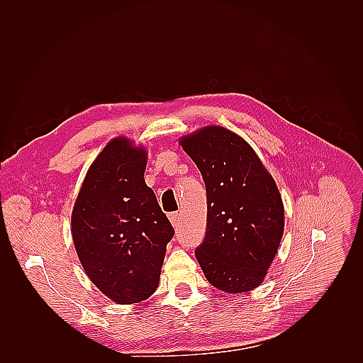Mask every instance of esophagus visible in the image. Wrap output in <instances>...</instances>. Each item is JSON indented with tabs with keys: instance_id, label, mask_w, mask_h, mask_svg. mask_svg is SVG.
<instances>
[{
	"instance_id": "obj_1",
	"label": "esophagus",
	"mask_w": 363,
	"mask_h": 363,
	"mask_svg": "<svg viewBox=\"0 0 363 363\" xmlns=\"http://www.w3.org/2000/svg\"><path fill=\"white\" fill-rule=\"evenodd\" d=\"M168 216H169V221L172 223V225L177 227V225H179V218H180L179 212H172V213H169Z\"/></svg>"
}]
</instances>
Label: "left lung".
Wrapping results in <instances>:
<instances>
[{
  "mask_svg": "<svg viewBox=\"0 0 363 363\" xmlns=\"http://www.w3.org/2000/svg\"><path fill=\"white\" fill-rule=\"evenodd\" d=\"M180 144L206 184L207 227L195 248L206 279L230 294L257 288L283 236L276 182L255 150L224 127H204Z\"/></svg>",
  "mask_w": 363,
  "mask_h": 363,
  "instance_id": "8db88e82",
  "label": "left lung"
}]
</instances>
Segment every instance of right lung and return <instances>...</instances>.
<instances>
[{"label": "right lung", "mask_w": 363, "mask_h": 363, "mask_svg": "<svg viewBox=\"0 0 363 363\" xmlns=\"http://www.w3.org/2000/svg\"><path fill=\"white\" fill-rule=\"evenodd\" d=\"M147 152L125 138L108 142L91 164L72 211V239L87 276L119 304L147 300L159 286L174 236L145 184Z\"/></svg>", "instance_id": "obj_1"}]
</instances>
